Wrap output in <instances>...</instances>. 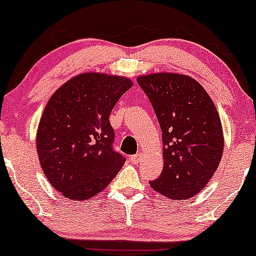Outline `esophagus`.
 Instances as JSON below:
<instances>
[{
  "mask_svg": "<svg viewBox=\"0 0 256 256\" xmlns=\"http://www.w3.org/2000/svg\"><path fill=\"white\" fill-rule=\"evenodd\" d=\"M141 158H142V154L138 153V154H135V156H132L130 158H129V160H130L133 164H138L141 162Z\"/></svg>",
  "mask_w": 256,
  "mask_h": 256,
  "instance_id": "1",
  "label": "esophagus"
}]
</instances>
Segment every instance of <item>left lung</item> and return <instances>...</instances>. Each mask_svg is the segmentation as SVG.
Here are the masks:
<instances>
[{"label":"left lung","mask_w":256,"mask_h":256,"mask_svg":"<svg viewBox=\"0 0 256 256\" xmlns=\"http://www.w3.org/2000/svg\"><path fill=\"white\" fill-rule=\"evenodd\" d=\"M138 83L162 130L164 168L150 184L171 200H188L206 185L222 158L224 140L215 104L184 74L142 76Z\"/></svg>","instance_id":"left-lung-1"}]
</instances>
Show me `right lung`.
<instances>
[{
	"instance_id": "add662e5",
	"label": "right lung",
	"mask_w": 256,
	"mask_h": 256,
	"mask_svg": "<svg viewBox=\"0 0 256 256\" xmlns=\"http://www.w3.org/2000/svg\"><path fill=\"white\" fill-rule=\"evenodd\" d=\"M132 85L128 78L90 72L66 82L47 102L38 156L50 184L64 197L89 200L122 168L126 158L112 148L109 115Z\"/></svg>"
}]
</instances>
